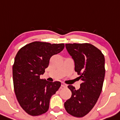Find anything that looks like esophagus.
I'll return each mask as SVG.
<instances>
[{"mask_svg": "<svg viewBox=\"0 0 120 120\" xmlns=\"http://www.w3.org/2000/svg\"><path fill=\"white\" fill-rule=\"evenodd\" d=\"M61 86H62V87H63V88H65V87H66V86H66V84H65L64 83H61Z\"/></svg>", "mask_w": 120, "mask_h": 120, "instance_id": "34e87169", "label": "esophagus"}]
</instances>
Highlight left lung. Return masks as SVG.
Returning <instances> with one entry per match:
<instances>
[{
	"label": "left lung",
	"instance_id": "1",
	"mask_svg": "<svg viewBox=\"0 0 120 120\" xmlns=\"http://www.w3.org/2000/svg\"><path fill=\"white\" fill-rule=\"evenodd\" d=\"M65 47L74 61L75 71L82 81L80 88L68 86L71 97L64 103L67 112L76 117L88 114L97 102L105 75V56L90 44H67Z\"/></svg>",
	"mask_w": 120,
	"mask_h": 120
}]
</instances>
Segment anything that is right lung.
I'll list each match as a JSON object with an SVG mask.
<instances>
[{
	"label": "right lung",
	"mask_w": 120,
	"mask_h": 120,
	"mask_svg": "<svg viewBox=\"0 0 120 120\" xmlns=\"http://www.w3.org/2000/svg\"><path fill=\"white\" fill-rule=\"evenodd\" d=\"M64 44L36 41L19 50L13 66L14 92L21 107L31 116L48 111L50 100L61 86L59 82L40 79L48 67L50 58L60 53Z\"/></svg>",
	"instance_id": "1"
}]
</instances>
